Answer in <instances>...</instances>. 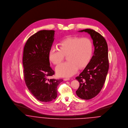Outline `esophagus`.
<instances>
[{"mask_svg":"<svg viewBox=\"0 0 128 128\" xmlns=\"http://www.w3.org/2000/svg\"><path fill=\"white\" fill-rule=\"evenodd\" d=\"M64 81H68V80H70V78H64Z\"/></svg>","mask_w":128,"mask_h":128,"instance_id":"34e87169","label":"esophagus"}]
</instances>
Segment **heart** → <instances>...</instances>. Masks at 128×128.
<instances>
[{"label": "heart", "instance_id": "1", "mask_svg": "<svg viewBox=\"0 0 128 128\" xmlns=\"http://www.w3.org/2000/svg\"><path fill=\"white\" fill-rule=\"evenodd\" d=\"M92 50V43L89 38L68 37L60 42L58 48L51 47L49 58L52 62L57 64L66 55L68 61L58 64L56 71L60 76L70 77L76 73L78 68H82L87 64L91 58Z\"/></svg>", "mask_w": 128, "mask_h": 128}]
</instances>
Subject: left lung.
Wrapping results in <instances>:
<instances>
[{
	"label": "left lung",
	"instance_id": "8db88e82",
	"mask_svg": "<svg viewBox=\"0 0 128 128\" xmlns=\"http://www.w3.org/2000/svg\"><path fill=\"white\" fill-rule=\"evenodd\" d=\"M79 32L89 34L94 47L90 62L76 77L80 84L76 94L82 99L90 100L98 94L106 81L109 69L108 46L104 38L95 30L85 29Z\"/></svg>",
	"mask_w": 128,
	"mask_h": 128
}]
</instances>
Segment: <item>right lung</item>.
I'll use <instances>...</instances> for the list:
<instances>
[{"label":"right lung","instance_id":"1","mask_svg":"<svg viewBox=\"0 0 128 128\" xmlns=\"http://www.w3.org/2000/svg\"><path fill=\"white\" fill-rule=\"evenodd\" d=\"M55 31L38 32L27 40L24 48L22 64L26 84L38 100L49 102L57 96V87L62 79H49L55 72L50 65L49 53Z\"/></svg>","mask_w":128,"mask_h":128}]
</instances>
